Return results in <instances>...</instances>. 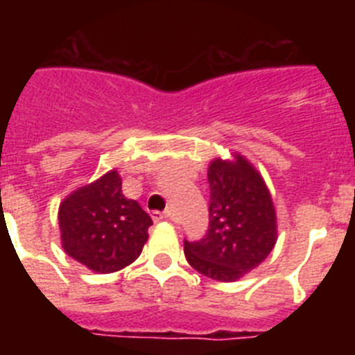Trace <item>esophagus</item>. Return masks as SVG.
<instances>
[{
	"label": "esophagus",
	"instance_id": "obj_1",
	"mask_svg": "<svg viewBox=\"0 0 355 355\" xmlns=\"http://www.w3.org/2000/svg\"><path fill=\"white\" fill-rule=\"evenodd\" d=\"M171 216H172L171 211H163V213L155 211V213H153V218H155V220H168Z\"/></svg>",
	"mask_w": 355,
	"mask_h": 355
}]
</instances>
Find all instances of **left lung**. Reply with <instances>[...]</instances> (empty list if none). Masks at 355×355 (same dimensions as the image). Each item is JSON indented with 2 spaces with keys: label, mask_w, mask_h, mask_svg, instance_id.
Masks as SVG:
<instances>
[{
  "label": "left lung",
  "mask_w": 355,
  "mask_h": 355,
  "mask_svg": "<svg viewBox=\"0 0 355 355\" xmlns=\"http://www.w3.org/2000/svg\"><path fill=\"white\" fill-rule=\"evenodd\" d=\"M209 225L199 241L184 240L199 274L233 283L261 265L277 241V216L261 174L241 155L209 163Z\"/></svg>",
  "instance_id": "obj_1"
}]
</instances>
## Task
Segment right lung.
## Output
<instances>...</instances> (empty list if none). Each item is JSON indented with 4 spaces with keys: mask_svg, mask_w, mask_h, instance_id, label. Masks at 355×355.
<instances>
[{
    "mask_svg": "<svg viewBox=\"0 0 355 355\" xmlns=\"http://www.w3.org/2000/svg\"><path fill=\"white\" fill-rule=\"evenodd\" d=\"M58 224L65 254L110 274L139 258L153 220L137 200L124 197L121 175L110 171L62 200Z\"/></svg>",
    "mask_w": 355,
    "mask_h": 355,
    "instance_id": "add662e5",
    "label": "right lung"
}]
</instances>
